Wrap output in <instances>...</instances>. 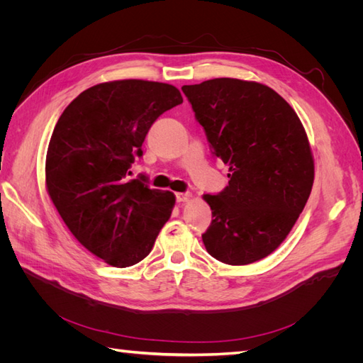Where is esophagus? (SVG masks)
<instances>
[{
	"instance_id": "obj_1",
	"label": "esophagus",
	"mask_w": 363,
	"mask_h": 363,
	"mask_svg": "<svg viewBox=\"0 0 363 363\" xmlns=\"http://www.w3.org/2000/svg\"><path fill=\"white\" fill-rule=\"evenodd\" d=\"M175 199H177V203H186L192 199V194L189 192H177L175 194Z\"/></svg>"
}]
</instances>
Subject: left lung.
Wrapping results in <instances>:
<instances>
[{
	"mask_svg": "<svg viewBox=\"0 0 363 363\" xmlns=\"http://www.w3.org/2000/svg\"><path fill=\"white\" fill-rule=\"evenodd\" d=\"M182 91L230 172L223 192L203 195L212 208L203 235L207 252L227 265L269 256L289 235L313 186V155L298 115L257 82L213 79Z\"/></svg>",
	"mask_w": 363,
	"mask_h": 363,
	"instance_id": "8db88e82",
	"label": "left lung"
}]
</instances>
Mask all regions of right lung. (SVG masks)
I'll return each instance as SVG.
<instances>
[{"label":"right lung","instance_id":"add662e5","mask_svg":"<svg viewBox=\"0 0 363 363\" xmlns=\"http://www.w3.org/2000/svg\"><path fill=\"white\" fill-rule=\"evenodd\" d=\"M182 103L168 83L106 82L72 100L54 127L47 192L74 238L115 268L145 259L172 213V192L125 177L152 123Z\"/></svg>","mask_w":363,"mask_h":363}]
</instances>
